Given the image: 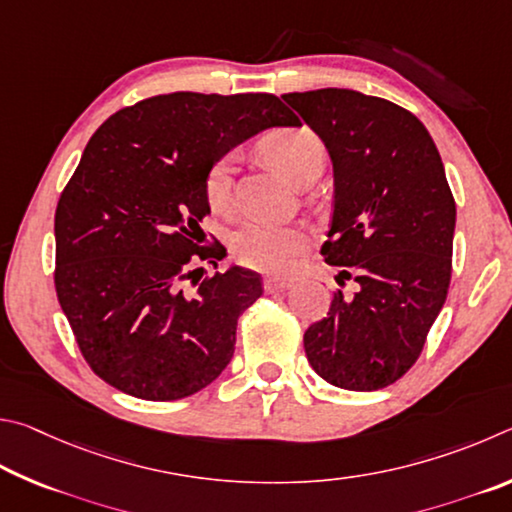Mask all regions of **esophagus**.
<instances>
[{"instance_id": "1", "label": "esophagus", "mask_w": 512, "mask_h": 512, "mask_svg": "<svg viewBox=\"0 0 512 512\" xmlns=\"http://www.w3.org/2000/svg\"><path fill=\"white\" fill-rule=\"evenodd\" d=\"M292 283H294L292 279H274V276H267V279L263 281V288L267 294H276V292L288 290Z\"/></svg>"}]
</instances>
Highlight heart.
<instances>
[{
	"mask_svg": "<svg viewBox=\"0 0 512 512\" xmlns=\"http://www.w3.org/2000/svg\"><path fill=\"white\" fill-rule=\"evenodd\" d=\"M263 155L285 179L299 184L315 166H324V146L310 130H281L263 141ZM233 157L215 161L206 175L204 191L215 213L233 209ZM306 249V236L297 227L270 222H247L233 233V258L249 270L285 274L297 265Z\"/></svg>",
	"mask_w": 512,
	"mask_h": 512,
	"instance_id": "heart-1",
	"label": "heart"
}]
</instances>
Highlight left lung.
I'll return each mask as SVG.
<instances>
[{
	"mask_svg": "<svg viewBox=\"0 0 512 512\" xmlns=\"http://www.w3.org/2000/svg\"><path fill=\"white\" fill-rule=\"evenodd\" d=\"M281 98L333 161L321 254L342 267L337 283H357L306 330L308 362L333 387L384 389L418 360L450 288L456 204L441 155L425 125L384 98L337 87Z\"/></svg>",
	"mask_w": 512,
	"mask_h": 512,
	"instance_id": "1",
	"label": "left lung"
}]
</instances>
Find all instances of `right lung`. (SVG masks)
Returning <instances> with one entry per match:
<instances>
[{"label": "right lung", "mask_w": 512, "mask_h": 512, "mask_svg": "<svg viewBox=\"0 0 512 512\" xmlns=\"http://www.w3.org/2000/svg\"><path fill=\"white\" fill-rule=\"evenodd\" d=\"M274 94L175 92L112 114L80 157L56 209V292L98 378L141 400L193 396L227 369L238 317L263 294L233 265L193 293V254L211 206V166L270 128H299Z\"/></svg>", "instance_id": "add662e5"}]
</instances>
